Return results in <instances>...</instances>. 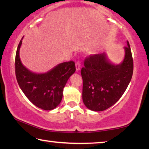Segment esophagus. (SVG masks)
I'll return each instance as SVG.
<instances>
[{"instance_id":"obj_1","label":"esophagus","mask_w":149,"mask_h":149,"mask_svg":"<svg viewBox=\"0 0 149 149\" xmlns=\"http://www.w3.org/2000/svg\"><path fill=\"white\" fill-rule=\"evenodd\" d=\"M75 68H76V72H78L80 70L81 68V63L78 61L75 63Z\"/></svg>"}]
</instances>
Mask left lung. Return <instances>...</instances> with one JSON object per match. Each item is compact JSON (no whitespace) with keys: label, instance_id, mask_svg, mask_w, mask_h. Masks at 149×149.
I'll return each mask as SVG.
<instances>
[{"label":"left lung","instance_id":"1","mask_svg":"<svg viewBox=\"0 0 149 149\" xmlns=\"http://www.w3.org/2000/svg\"><path fill=\"white\" fill-rule=\"evenodd\" d=\"M123 48L125 56L119 64L111 62L105 52L85 58L81 70L84 104L93 111H103L112 107L125 91L133 72L129 42Z\"/></svg>","mask_w":149,"mask_h":149}]
</instances>
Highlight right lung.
Returning <instances> with one entry per match:
<instances>
[{"label": "right lung", "instance_id": "1", "mask_svg": "<svg viewBox=\"0 0 149 149\" xmlns=\"http://www.w3.org/2000/svg\"><path fill=\"white\" fill-rule=\"evenodd\" d=\"M22 40L17 46L15 60V72L20 89L36 107L45 110H53L61 102L63 89L70 77L75 72V62L61 63L44 74L32 72L22 64L20 60Z\"/></svg>", "mask_w": 149, "mask_h": 149}]
</instances>
